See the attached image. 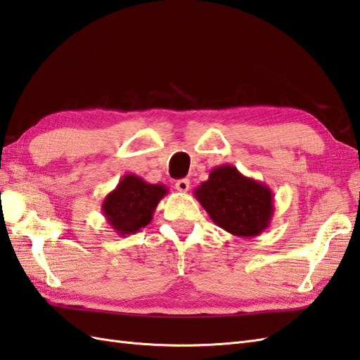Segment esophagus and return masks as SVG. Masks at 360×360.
<instances>
[{
  "label": "esophagus",
  "mask_w": 360,
  "mask_h": 360,
  "mask_svg": "<svg viewBox=\"0 0 360 360\" xmlns=\"http://www.w3.org/2000/svg\"><path fill=\"white\" fill-rule=\"evenodd\" d=\"M174 187H176V190L184 191V193H186V191H188V188H190V181L187 178L178 179L176 184H174Z\"/></svg>",
  "instance_id": "1"
}]
</instances>
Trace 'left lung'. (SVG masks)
Listing matches in <instances>:
<instances>
[{"label":"left lung","mask_w":360,"mask_h":360,"mask_svg":"<svg viewBox=\"0 0 360 360\" xmlns=\"http://www.w3.org/2000/svg\"><path fill=\"white\" fill-rule=\"evenodd\" d=\"M193 195L218 227L239 238L261 235L273 218L271 190L230 164L214 167Z\"/></svg>","instance_id":"left-lung-1"}]
</instances>
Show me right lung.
<instances>
[{
    "label": "right lung",
    "mask_w": 360,
    "mask_h": 360,
    "mask_svg": "<svg viewBox=\"0 0 360 360\" xmlns=\"http://www.w3.org/2000/svg\"><path fill=\"white\" fill-rule=\"evenodd\" d=\"M169 193L162 184H148L136 174H124L103 200V214L118 236L135 235L152 222L160 200Z\"/></svg>",
    "instance_id": "1"
}]
</instances>
